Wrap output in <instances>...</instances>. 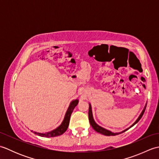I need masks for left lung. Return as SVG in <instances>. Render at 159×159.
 Listing matches in <instances>:
<instances>
[{"instance_id":"1","label":"left lung","mask_w":159,"mask_h":159,"mask_svg":"<svg viewBox=\"0 0 159 159\" xmlns=\"http://www.w3.org/2000/svg\"><path fill=\"white\" fill-rule=\"evenodd\" d=\"M146 105H147V103L146 104V105H145V107H144V108H143V111H142V112L141 113V114L139 115V116L138 117L137 120H136L135 121H134V122L133 124H132L129 128H126V129L124 130L123 131L120 132V133H113V132H111V131H110V130H109L105 129V128L101 127L100 126H99L98 124H97L96 123V121H94L93 117L92 105H91L90 103H89V113H88V115H89V123H90L91 126H92V128H93V129L95 130L96 132H98V133H100V134H104V135H106V136H115V135H117V134H119L122 133H124V132L126 131L127 130L129 129L130 128L133 127L134 124H136L138 122V121H139L140 120L141 117L143 116V113H144V112H145V110H146Z\"/></svg>"}]
</instances>
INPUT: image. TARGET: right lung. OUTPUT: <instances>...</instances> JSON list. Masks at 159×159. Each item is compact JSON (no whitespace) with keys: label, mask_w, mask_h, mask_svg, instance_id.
Masks as SVG:
<instances>
[{"label":"right lung","mask_w":159,"mask_h":159,"mask_svg":"<svg viewBox=\"0 0 159 159\" xmlns=\"http://www.w3.org/2000/svg\"><path fill=\"white\" fill-rule=\"evenodd\" d=\"M78 103H79V100L78 99L74 100L70 102L68 109H67L65 117H64V119L62 121V123L61 124L60 126H59L57 128H55V129H54L50 132H47V133H37V132L33 131V130H31V131L33 132V133H34L35 134H38V135H39V136L45 137H57V136L61 135V134H63L67 129V127H68L69 123H70V116L73 112L74 109L77 105Z\"/></svg>","instance_id":"1"}]
</instances>
